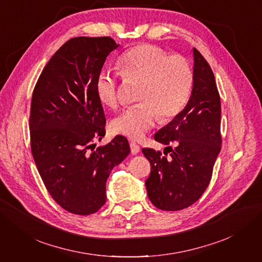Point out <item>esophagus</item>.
Instances as JSON below:
<instances>
[{"label":"esophagus","instance_id":"34e87169","mask_svg":"<svg viewBox=\"0 0 262 262\" xmlns=\"http://www.w3.org/2000/svg\"><path fill=\"white\" fill-rule=\"evenodd\" d=\"M130 147H131V153L133 154V155H136V154H138L139 152H140V146L136 143V142H130Z\"/></svg>","mask_w":262,"mask_h":262}]
</instances>
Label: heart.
<instances>
[{
    "label": "heart",
    "instance_id": "heart-1",
    "mask_svg": "<svg viewBox=\"0 0 262 262\" xmlns=\"http://www.w3.org/2000/svg\"><path fill=\"white\" fill-rule=\"evenodd\" d=\"M124 81L140 84L139 105L128 108L115 118V132L140 140L158 120L175 118L185 108L193 86V70L180 54H171L157 46L138 45L126 50L117 61ZM97 98L107 107L116 108L120 102L117 76L102 69L95 82Z\"/></svg>",
    "mask_w": 262,
    "mask_h": 262
}]
</instances>
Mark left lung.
<instances>
[{"label":"left lung","instance_id":"obj_1","mask_svg":"<svg viewBox=\"0 0 262 262\" xmlns=\"http://www.w3.org/2000/svg\"><path fill=\"white\" fill-rule=\"evenodd\" d=\"M193 62V87L188 104L154 136L169 150H164L163 156L160 150L142 148L150 164L145 181L148 199L164 211L186 209L200 199L221 150V99L215 77L194 48Z\"/></svg>","mask_w":262,"mask_h":262}]
</instances>
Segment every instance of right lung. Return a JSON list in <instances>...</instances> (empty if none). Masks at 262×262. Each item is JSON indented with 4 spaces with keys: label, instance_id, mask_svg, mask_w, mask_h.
I'll list each match as a JSON object with an SVG mask.
<instances>
[{
    "label": "right lung",
    "instance_id": "right-lung-1",
    "mask_svg": "<svg viewBox=\"0 0 262 262\" xmlns=\"http://www.w3.org/2000/svg\"><path fill=\"white\" fill-rule=\"evenodd\" d=\"M118 47L110 37L70 39L43 68L31 98L30 146L37 169L53 200L78 215L105 204L109 173L130 153L122 136L96 149L94 143L106 133L95 82Z\"/></svg>",
    "mask_w": 262,
    "mask_h": 262
}]
</instances>
